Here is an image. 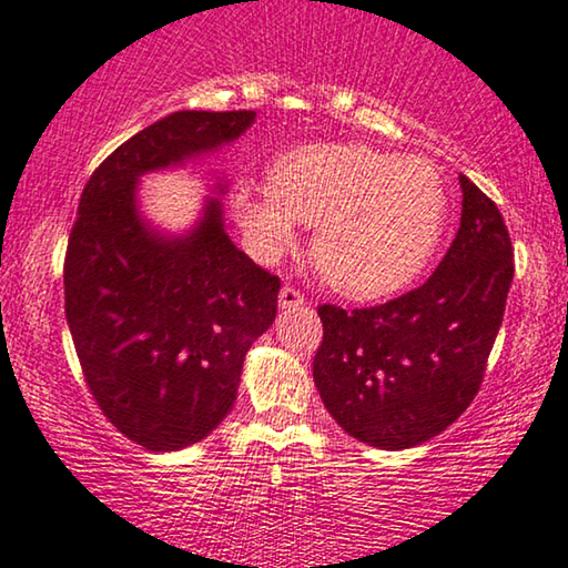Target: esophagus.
Returning a JSON list of instances; mask_svg holds the SVG:
<instances>
[{"instance_id":"esophagus-1","label":"esophagus","mask_w":568,"mask_h":568,"mask_svg":"<svg viewBox=\"0 0 568 568\" xmlns=\"http://www.w3.org/2000/svg\"><path fill=\"white\" fill-rule=\"evenodd\" d=\"M307 300H304V294L296 290L292 284H284L282 292H278V307L282 310H294V307H304Z\"/></svg>"}]
</instances>
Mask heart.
Instances as JSON below:
<instances>
[{"mask_svg": "<svg viewBox=\"0 0 568 568\" xmlns=\"http://www.w3.org/2000/svg\"><path fill=\"white\" fill-rule=\"evenodd\" d=\"M233 215L254 254L276 261L314 225L312 256L325 282L371 300L422 272L447 223V187L426 156L368 144H310L282 154L268 185L241 182Z\"/></svg>", "mask_w": 568, "mask_h": 568, "instance_id": "1", "label": "heart"}]
</instances>
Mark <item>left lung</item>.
Instances as JSON below:
<instances>
[{"label":"left lung","mask_w":568,"mask_h":568,"mask_svg":"<svg viewBox=\"0 0 568 568\" xmlns=\"http://www.w3.org/2000/svg\"><path fill=\"white\" fill-rule=\"evenodd\" d=\"M462 221L426 282L386 304H320L322 404L357 442L408 449L442 434L477 396L503 325L513 243L497 205L459 174Z\"/></svg>","instance_id":"left-lung-1"}]
</instances>
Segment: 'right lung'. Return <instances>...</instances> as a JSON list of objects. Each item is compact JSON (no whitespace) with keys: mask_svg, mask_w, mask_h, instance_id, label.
Masks as SVG:
<instances>
[{"mask_svg":"<svg viewBox=\"0 0 568 568\" xmlns=\"http://www.w3.org/2000/svg\"><path fill=\"white\" fill-rule=\"evenodd\" d=\"M254 119L174 111L113 150L78 203L63 266L68 327L103 416L152 452L190 447L231 412L282 282L235 248L217 200L172 239L139 215L136 182L231 144Z\"/></svg>","mask_w":568,"mask_h":568,"instance_id":"1","label":"right lung"}]
</instances>
